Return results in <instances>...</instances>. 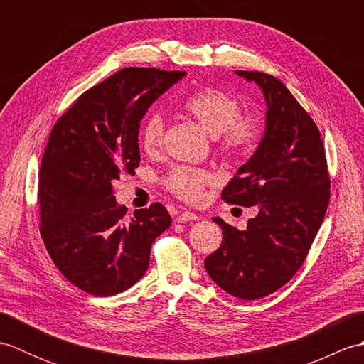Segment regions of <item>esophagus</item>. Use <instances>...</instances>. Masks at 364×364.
I'll list each match as a JSON object with an SVG mask.
<instances>
[{"label": "esophagus", "instance_id": "1", "mask_svg": "<svg viewBox=\"0 0 364 364\" xmlns=\"http://www.w3.org/2000/svg\"><path fill=\"white\" fill-rule=\"evenodd\" d=\"M191 220H198V215L196 213H191V211H183L176 215V222H191Z\"/></svg>", "mask_w": 364, "mask_h": 364}]
</instances>
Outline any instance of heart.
Returning <instances> with one entry per match:
<instances>
[{"label":"heart","instance_id":"b5f03b06","mask_svg":"<svg viewBox=\"0 0 364 364\" xmlns=\"http://www.w3.org/2000/svg\"><path fill=\"white\" fill-rule=\"evenodd\" d=\"M184 111L191 114L208 134L219 141L220 150L228 154H242L257 144L259 137V120L252 114H241L237 98L215 87H205L194 92L183 103ZM164 133V120L153 112L141 128L144 150H158ZM211 181L205 170L176 167L167 176V186L178 197L198 200L203 186Z\"/></svg>","mask_w":364,"mask_h":364}]
</instances>
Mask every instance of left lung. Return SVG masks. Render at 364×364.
Listing matches in <instances>:
<instances>
[{
    "label": "left lung",
    "mask_w": 364,
    "mask_h": 364,
    "mask_svg": "<svg viewBox=\"0 0 364 364\" xmlns=\"http://www.w3.org/2000/svg\"><path fill=\"white\" fill-rule=\"evenodd\" d=\"M236 75L261 89L266 129L222 200L257 206L258 214L242 231L213 219L223 239L205 269L225 292L255 300L280 289L304 264L327 211L330 180L319 129L284 84L261 72Z\"/></svg>",
    "instance_id": "1"
}]
</instances>
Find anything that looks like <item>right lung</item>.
I'll return each instance as SVG.
<instances>
[{"label":"right lung","mask_w":364,"mask_h":364,"mask_svg":"<svg viewBox=\"0 0 364 364\" xmlns=\"http://www.w3.org/2000/svg\"><path fill=\"white\" fill-rule=\"evenodd\" d=\"M184 75L122 68L84 92L51 129L38 172L41 235L59 272L92 296H115L141 280L153 241L172 223L161 203L128 218L114 181L134 175L141 120Z\"/></svg>","instance_id":"right-lung-1"}]
</instances>
